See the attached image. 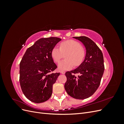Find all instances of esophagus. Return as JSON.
I'll return each mask as SVG.
<instances>
[{
  "instance_id": "34e87169",
  "label": "esophagus",
  "mask_w": 124,
  "mask_h": 124,
  "mask_svg": "<svg viewBox=\"0 0 124 124\" xmlns=\"http://www.w3.org/2000/svg\"><path fill=\"white\" fill-rule=\"evenodd\" d=\"M61 73H62V74H64L65 73V72L64 71H61Z\"/></svg>"
}]
</instances>
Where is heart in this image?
I'll use <instances>...</instances> for the list:
<instances>
[{"label":"heart","instance_id":"obj_1","mask_svg":"<svg viewBox=\"0 0 124 124\" xmlns=\"http://www.w3.org/2000/svg\"><path fill=\"white\" fill-rule=\"evenodd\" d=\"M65 56V60L60 62L58 68L62 70L72 68L73 65L78 66L83 62L85 51L80 43L73 40L63 41L60 44L59 48L54 47L51 52L52 57L55 62H58Z\"/></svg>","mask_w":124,"mask_h":124}]
</instances>
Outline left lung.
<instances>
[{"label":"left lung","mask_w":124,"mask_h":124,"mask_svg":"<svg viewBox=\"0 0 124 124\" xmlns=\"http://www.w3.org/2000/svg\"><path fill=\"white\" fill-rule=\"evenodd\" d=\"M74 38L83 43L86 50L84 61L78 68L67 71L65 88L68 94L77 99H84L93 95L98 89L104 70L102 52L93 41L85 36ZM76 73L80 74L77 78Z\"/></svg>","instance_id":"8db88e82"}]
</instances>
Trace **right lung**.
<instances>
[{
  "mask_svg": "<svg viewBox=\"0 0 124 124\" xmlns=\"http://www.w3.org/2000/svg\"><path fill=\"white\" fill-rule=\"evenodd\" d=\"M61 39L41 38L28 48L20 63V83L25 97L35 103H42L52 96L53 85L60 73L52 57L53 48Z\"/></svg>",
  "mask_w": 124,
  "mask_h": 124,
  "instance_id": "1",
  "label": "right lung"
}]
</instances>
